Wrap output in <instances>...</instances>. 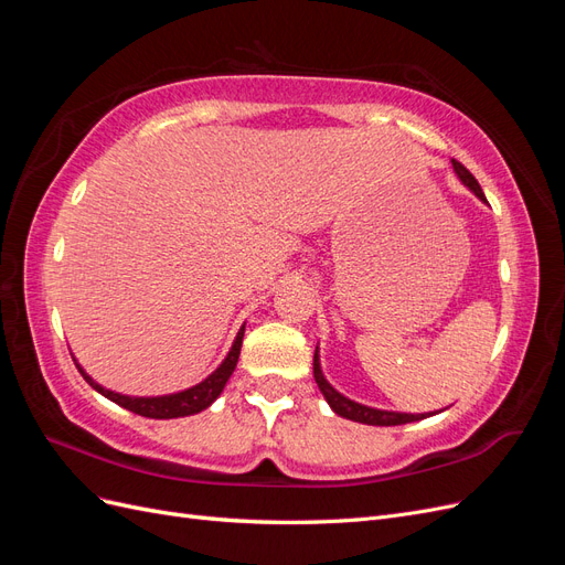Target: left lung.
I'll return each instance as SVG.
<instances>
[{
	"label": "left lung",
	"instance_id": "1",
	"mask_svg": "<svg viewBox=\"0 0 565 565\" xmlns=\"http://www.w3.org/2000/svg\"><path fill=\"white\" fill-rule=\"evenodd\" d=\"M452 167H455L457 177L461 179V183H465L476 198H481L483 202H488V200H486V195H483V191H481V185H478V181L473 179V174L469 172V169H467L465 164H461V162H457V160H452ZM313 377H316V384H318L320 393L324 396V401L330 403V407L334 409V413H337L339 417H347V419H351V422H361V424H370V426H396V424L419 422V419H424V417H431V413H429V415L388 413V409L367 407V405L355 403V401H351V398H347V396H341V393H339L337 388H332V386H330V382L322 377L318 349H316V355H313Z\"/></svg>",
	"mask_w": 565,
	"mask_h": 565
}]
</instances>
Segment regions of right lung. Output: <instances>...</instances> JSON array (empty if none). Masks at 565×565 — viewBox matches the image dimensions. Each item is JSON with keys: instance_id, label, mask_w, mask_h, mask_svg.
I'll use <instances>...</instances> for the list:
<instances>
[{"instance_id": "add662e5", "label": "right lung", "mask_w": 565, "mask_h": 565, "mask_svg": "<svg viewBox=\"0 0 565 565\" xmlns=\"http://www.w3.org/2000/svg\"><path fill=\"white\" fill-rule=\"evenodd\" d=\"M243 337H245V324L241 328V332H237L233 347L226 355V361L221 363L207 380L185 388V391H179V393H172V396H156V398H136V396H122V393H115V391H108L100 384H96L87 372H84L79 365V374L84 380L89 382L92 388H96L98 393H104V396L113 403H117L119 407L125 409H131V413L141 415V417H150V419H174V417H188V415H195V413H202L204 407H210L218 396L221 391H224L228 377L233 374L235 365H237V358H241V347H243Z\"/></svg>"}]
</instances>
